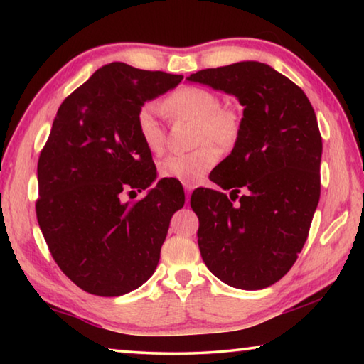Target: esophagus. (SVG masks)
<instances>
[{"label":"esophagus","instance_id":"1","mask_svg":"<svg viewBox=\"0 0 364 364\" xmlns=\"http://www.w3.org/2000/svg\"><path fill=\"white\" fill-rule=\"evenodd\" d=\"M193 189H194L193 184H184V193H186V200H189V197H191V193H193Z\"/></svg>","mask_w":364,"mask_h":364}]
</instances>
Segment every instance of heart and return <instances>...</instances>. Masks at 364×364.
<instances>
[{"label": "heart", "mask_w": 364, "mask_h": 364, "mask_svg": "<svg viewBox=\"0 0 364 364\" xmlns=\"http://www.w3.org/2000/svg\"><path fill=\"white\" fill-rule=\"evenodd\" d=\"M168 112L197 120V143L202 144L188 154H170L159 162V173L164 178L194 184L202 180L207 171L217 165L220 147H231L239 138L241 120L231 109L221 107L220 97L200 86H184L171 93L164 102ZM139 136L144 146L154 154L164 151L165 130L160 122L157 104L141 107L136 119ZM215 144L213 145V143Z\"/></svg>", "instance_id": "heart-1"}]
</instances>
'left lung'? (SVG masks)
<instances>
[{"mask_svg": "<svg viewBox=\"0 0 364 364\" xmlns=\"http://www.w3.org/2000/svg\"><path fill=\"white\" fill-rule=\"evenodd\" d=\"M237 97L241 132L212 181L248 193L228 196L199 188L191 207L199 218L197 242L207 268L244 291L279 281L297 260L318 207L323 141L306 95L273 67L244 60L188 77Z\"/></svg>", "mask_w": 364, "mask_h": 364, "instance_id": "left-lung-1", "label": "left lung"}]
</instances>
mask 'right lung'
Instances as JSON below:
<instances>
[{
    "mask_svg": "<svg viewBox=\"0 0 364 364\" xmlns=\"http://www.w3.org/2000/svg\"><path fill=\"white\" fill-rule=\"evenodd\" d=\"M181 80L112 63L60 104L36 168V218L59 268L86 292L119 297L157 268L183 188L164 178L143 200L126 196L156 181L138 112Z\"/></svg>",
    "mask_w": 364,
    "mask_h": 364,
    "instance_id": "obj_1",
    "label": "right lung"
}]
</instances>
